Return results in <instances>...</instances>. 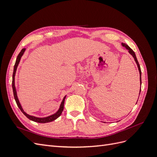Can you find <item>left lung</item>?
<instances>
[{
    "mask_svg": "<svg viewBox=\"0 0 157 157\" xmlns=\"http://www.w3.org/2000/svg\"><path fill=\"white\" fill-rule=\"evenodd\" d=\"M122 45L124 46V47H125V48L128 50V52H129V53L133 56V58H134V59H135V61L136 62V63H137V67H138V69H139V71H140V84H141V68H140V64H139V63H138V61H137V58H136V54H135V53H134V52L133 51L129 46H128L126 44H125V43H122ZM140 92H141V88H140ZM137 100H138V99H137Z\"/></svg>",
    "mask_w": 157,
    "mask_h": 157,
    "instance_id": "8db88e82",
    "label": "left lung"
}]
</instances>
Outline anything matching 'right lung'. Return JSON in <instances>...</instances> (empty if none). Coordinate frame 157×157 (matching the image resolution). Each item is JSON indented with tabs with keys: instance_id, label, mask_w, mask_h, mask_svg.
I'll list each match as a JSON object with an SVG mask.
<instances>
[{
	"instance_id": "right-lung-1",
	"label": "right lung",
	"mask_w": 157,
	"mask_h": 157,
	"mask_svg": "<svg viewBox=\"0 0 157 157\" xmlns=\"http://www.w3.org/2000/svg\"><path fill=\"white\" fill-rule=\"evenodd\" d=\"M25 51V48H23L21 50V52H20V54H18V56L17 57V59H16V63H15V65H14L13 72V75H12V89H13V93L14 99H15L16 102L17 103V107L19 108H20L21 111L23 114H24V115L28 118H29V119H30L31 121H33L36 122H39V123H46V122H52V121L56 120V118H58L61 115V113H62V111H63L64 101H65V99L66 96H65L64 98L63 99V101H62V102H61V103L59 110L57 111L55 114H54V115H50V116L47 117H44V118H38V117H35L29 115H28V114H27L24 111H23V109H22V107H21V106L20 105V101H19V100H18V98H17V93H16V87H15V81H14V80H15V75H16V69H17V65H18L19 63H20V61L21 59V56H23V53H24Z\"/></svg>"
}]
</instances>
